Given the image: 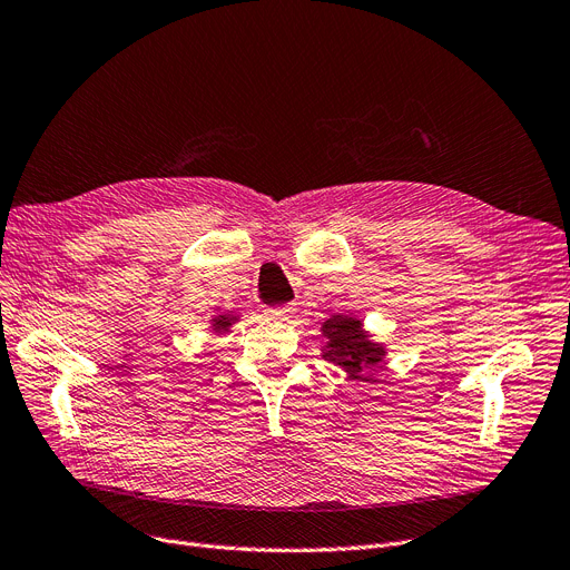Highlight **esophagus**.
I'll return each mask as SVG.
<instances>
[{
	"mask_svg": "<svg viewBox=\"0 0 570 570\" xmlns=\"http://www.w3.org/2000/svg\"><path fill=\"white\" fill-rule=\"evenodd\" d=\"M268 317H273V321H289V317L294 315V306H278V308H268L266 311Z\"/></svg>",
	"mask_w": 570,
	"mask_h": 570,
	"instance_id": "1",
	"label": "esophagus"
}]
</instances>
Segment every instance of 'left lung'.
Instances as JSON below:
<instances>
[{
	"mask_svg": "<svg viewBox=\"0 0 570 570\" xmlns=\"http://www.w3.org/2000/svg\"><path fill=\"white\" fill-rule=\"evenodd\" d=\"M323 334L330 338L325 360L344 367L353 379L372 381L367 372L376 370V364L381 362L385 351L383 346L370 341L360 321H355V317L332 315L323 325Z\"/></svg>",
	"mask_w": 570,
	"mask_h": 570,
	"instance_id": "obj_1",
	"label": "left lung"
}]
</instances>
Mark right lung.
I'll return each mask as SVG.
<instances>
[{
    "label": "right lung",
    "instance_id": "add662e5",
    "mask_svg": "<svg viewBox=\"0 0 570 570\" xmlns=\"http://www.w3.org/2000/svg\"><path fill=\"white\" fill-rule=\"evenodd\" d=\"M232 321H234V317L219 315V317H215V321H213V330H215V332H224L226 327H232Z\"/></svg>",
    "mask_w": 570,
    "mask_h": 570
}]
</instances>
